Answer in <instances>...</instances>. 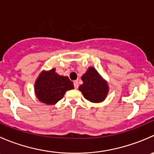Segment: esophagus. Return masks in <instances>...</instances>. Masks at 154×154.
<instances>
[{"instance_id": "obj_1", "label": "esophagus", "mask_w": 154, "mask_h": 154, "mask_svg": "<svg viewBox=\"0 0 154 154\" xmlns=\"http://www.w3.org/2000/svg\"><path fill=\"white\" fill-rule=\"evenodd\" d=\"M74 88H78L79 83H78V81H77V80H74Z\"/></svg>"}]
</instances>
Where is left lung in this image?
Wrapping results in <instances>:
<instances>
[{
    "mask_svg": "<svg viewBox=\"0 0 154 154\" xmlns=\"http://www.w3.org/2000/svg\"><path fill=\"white\" fill-rule=\"evenodd\" d=\"M83 83L79 90L86 100L91 102L103 101L108 93V86L94 68H89L81 77Z\"/></svg>",
    "mask_w": 154,
    "mask_h": 154,
    "instance_id": "obj_1",
    "label": "left lung"
}]
</instances>
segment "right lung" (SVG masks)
I'll return each mask as SVG.
<instances>
[{
  "instance_id": "1",
  "label": "right lung",
  "mask_w": 154,
  "mask_h": 154,
  "mask_svg": "<svg viewBox=\"0 0 154 154\" xmlns=\"http://www.w3.org/2000/svg\"><path fill=\"white\" fill-rule=\"evenodd\" d=\"M74 88L73 82L68 77L55 72V68L42 72L35 83V91L38 100L46 104H54L61 100L66 91Z\"/></svg>"
}]
</instances>
